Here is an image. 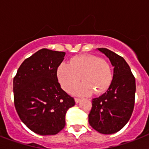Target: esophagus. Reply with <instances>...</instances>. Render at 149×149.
<instances>
[{
  "instance_id": "esophagus-1",
  "label": "esophagus",
  "mask_w": 149,
  "mask_h": 149,
  "mask_svg": "<svg viewBox=\"0 0 149 149\" xmlns=\"http://www.w3.org/2000/svg\"><path fill=\"white\" fill-rule=\"evenodd\" d=\"M81 100V99H79V98H75V102H76V104H78L79 103Z\"/></svg>"
}]
</instances>
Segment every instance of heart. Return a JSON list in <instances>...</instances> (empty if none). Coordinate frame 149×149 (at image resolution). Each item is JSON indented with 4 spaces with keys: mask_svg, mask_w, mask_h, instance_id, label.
Wrapping results in <instances>:
<instances>
[{
    "mask_svg": "<svg viewBox=\"0 0 149 149\" xmlns=\"http://www.w3.org/2000/svg\"><path fill=\"white\" fill-rule=\"evenodd\" d=\"M56 77L61 87L69 91L79 82L72 92L78 95L104 93L108 89L113 79L110 63L96 56L83 55L72 57L69 63H62L56 70Z\"/></svg>",
    "mask_w": 149,
    "mask_h": 149,
    "instance_id": "obj_1",
    "label": "heart"
}]
</instances>
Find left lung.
<instances>
[{
  "label": "left lung",
  "mask_w": 149,
  "mask_h": 149,
  "mask_svg": "<svg viewBox=\"0 0 149 149\" xmlns=\"http://www.w3.org/2000/svg\"><path fill=\"white\" fill-rule=\"evenodd\" d=\"M113 66V79L107 91L92 100L89 124L99 133L111 134L119 132L133 112L135 79L125 58L107 49H97Z\"/></svg>",
  "instance_id": "left-lung-1"
}]
</instances>
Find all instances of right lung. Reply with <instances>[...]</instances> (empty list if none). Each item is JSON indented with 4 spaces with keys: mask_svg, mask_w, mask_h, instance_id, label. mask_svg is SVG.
<instances>
[{
    "mask_svg": "<svg viewBox=\"0 0 149 149\" xmlns=\"http://www.w3.org/2000/svg\"><path fill=\"white\" fill-rule=\"evenodd\" d=\"M65 52L42 49L22 63L13 81L15 109L36 134L54 135L64 128L66 111L75 105L58 84V65Z\"/></svg>",
    "mask_w": 149,
    "mask_h": 149,
    "instance_id": "1",
    "label": "right lung"
}]
</instances>
